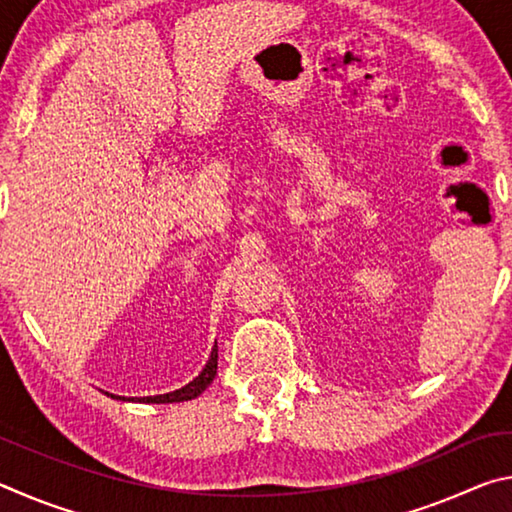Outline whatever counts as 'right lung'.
Wrapping results in <instances>:
<instances>
[{"mask_svg":"<svg viewBox=\"0 0 512 512\" xmlns=\"http://www.w3.org/2000/svg\"><path fill=\"white\" fill-rule=\"evenodd\" d=\"M216 361H219V348H214L210 352V359H207L205 368L201 370V375L194 377L192 381H189L187 386L178 388V391H171V393H164V395H149V397H142V400H137V397H121V395H112V393H106L108 397H112V400H121V402H146V404H176V402H189L194 400V397L201 395L207 386L212 384L214 381V375H216Z\"/></svg>","mask_w":512,"mask_h":512,"instance_id":"right-lung-1","label":"right lung"}]
</instances>
